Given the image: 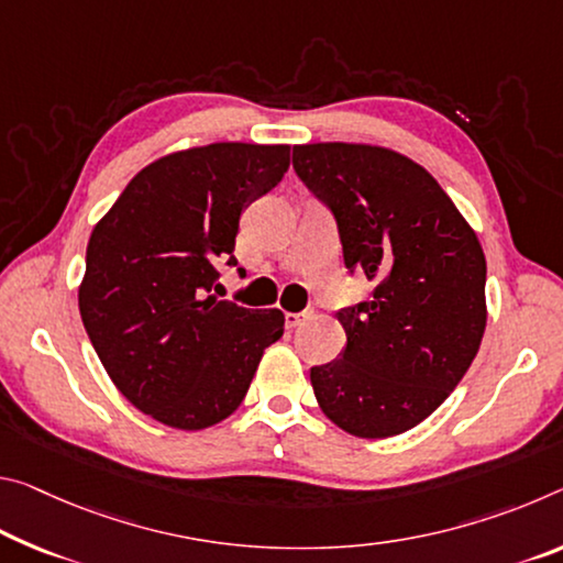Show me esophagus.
<instances>
[{
	"instance_id": "34e87169",
	"label": "esophagus",
	"mask_w": 563,
	"mask_h": 563,
	"mask_svg": "<svg viewBox=\"0 0 563 563\" xmlns=\"http://www.w3.org/2000/svg\"><path fill=\"white\" fill-rule=\"evenodd\" d=\"M302 320H308L306 310H302V313H285V328H298Z\"/></svg>"
}]
</instances>
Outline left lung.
<instances>
[{
    "label": "left lung",
    "instance_id": "obj_1",
    "mask_svg": "<svg viewBox=\"0 0 563 563\" xmlns=\"http://www.w3.org/2000/svg\"><path fill=\"white\" fill-rule=\"evenodd\" d=\"M292 167L333 210L347 271L376 283L343 308L341 361L310 368L316 400L345 433L388 439L426 421L474 363L486 330V257L435 177L361 142L292 147Z\"/></svg>",
    "mask_w": 563,
    "mask_h": 563
}]
</instances>
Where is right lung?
<instances>
[{
	"label": "right lung",
	"mask_w": 563,
	"mask_h": 563,
	"mask_svg": "<svg viewBox=\"0 0 563 563\" xmlns=\"http://www.w3.org/2000/svg\"><path fill=\"white\" fill-rule=\"evenodd\" d=\"M290 145L212 142L177 150L132 177L97 222L79 283V316L120 394L180 431L225 421L267 345L278 308L210 296L245 205L283 180Z\"/></svg>",
	"instance_id": "obj_1"
}]
</instances>
